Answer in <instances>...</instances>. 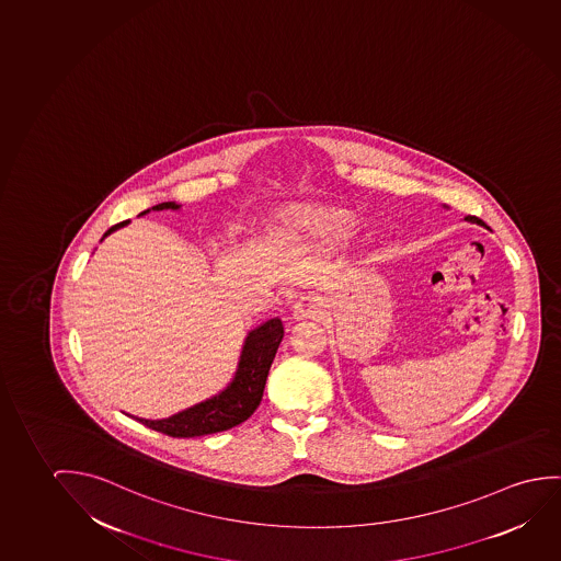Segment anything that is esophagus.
<instances>
[{"mask_svg":"<svg viewBox=\"0 0 561 561\" xmlns=\"http://www.w3.org/2000/svg\"><path fill=\"white\" fill-rule=\"evenodd\" d=\"M320 310H322V301L314 297V295H305V297H301L299 301L293 305V317L297 318V320L317 317Z\"/></svg>","mask_w":561,"mask_h":561,"instance_id":"esophagus-1","label":"esophagus"}]
</instances>
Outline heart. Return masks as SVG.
Returning <instances> with one entry per match:
<instances>
[{
	"instance_id": "obj_1",
	"label": "heart",
	"mask_w": 561,
	"mask_h": 561,
	"mask_svg": "<svg viewBox=\"0 0 561 561\" xmlns=\"http://www.w3.org/2000/svg\"><path fill=\"white\" fill-rule=\"evenodd\" d=\"M287 226L297 233H307L324 241H342L351 236L355 216L345 210L301 206L289 214Z\"/></svg>"
}]
</instances>
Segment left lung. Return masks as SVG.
<instances>
[{
  "instance_id": "1",
  "label": "left lung",
  "mask_w": 561,
  "mask_h": 561,
  "mask_svg": "<svg viewBox=\"0 0 561 561\" xmlns=\"http://www.w3.org/2000/svg\"><path fill=\"white\" fill-rule=\"evenodd\" d=\"M467 221H472V224H479V226H484V221H482V219H479V218H474V216H467Z\"/></svg>"
}]
</instances>
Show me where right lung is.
<instances>
[{
    "instance_id": "obj_1",
    "label": "right lung",
    "mask_w": 561,
    "mask_h": 561,
    "mask_svg": "<svg viewBox=\"0 0 561 561\" xmlns=\"http://www.w3.org/2000/svg\"><path fill=\"white\" fill-rule=\"evenodd\" d=\"M179 208L181 206L175 203L152 206V210H179ZM147 211H142V214H147ZM127 224H129V219H125L122 224H115L107 229L104 237L114 233ZM282 340H284V324L279 318H272L268 322L256 325L244 340L236 376L226 390L219 391L218 396H214V398L188 407L181 413L171 414L168 419H160V421H148V419H138V416H133V419H137L138 423L145 424L152 431L168 434L171 438L206 436V434L229 431L237 424L244 423L262 401L270 366L274 363Z\"/></svg>"
}]
</instances>
